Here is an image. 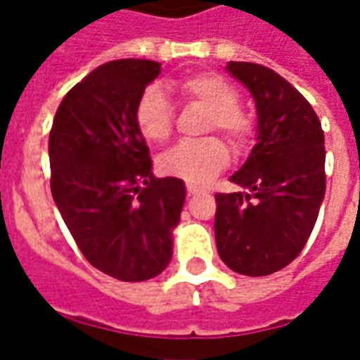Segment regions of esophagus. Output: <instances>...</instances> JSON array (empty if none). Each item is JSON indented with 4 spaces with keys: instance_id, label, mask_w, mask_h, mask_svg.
<instances>
[{
    "instance_id": "esophagus-1",
    "label": "esophagus",
    "mask_w": 360,
    "mask_h": 360,
    "mask_svg": "<svg viewBox=\"0 0 360 360\" xmlns=\"http://www.w3.org/2000/svg\"><path fill=\"white\" fill-rule=\"evenodd\" d=\"M187 193L188 195H198V193H200V188L195 187V185H187Z\"/></svg>"
}]
</instances>
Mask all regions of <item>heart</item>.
I'll use <instances>...</instances> for the list:
<instances>
[{"label":"heart","mask_w":360,"mask_h":360,"mask_svg":"<svg viewBox=\"0 0 360 360\" xmlns=\"http://www.w3.org/2000/svg\"><path fill=\"white\" fill-rule=\"evenodd\" d=\"M181 94L208 108L206 129H218L237 148L249 141V115L237 105L239 94L231 82L216 73H191L177 81ZM134 121L141 134L150 142H165L172 134L173 105L158 84L142 90L134 108ZM231 152L218 136L200 141H183L160 156V169L191 185H206L229 164Z\"/></svg>","instance_id":"1"}]
</instances>
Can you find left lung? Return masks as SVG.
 Listing matches in <instances>:
<instances>
[{
    "label": "left lung",
    "instance_id": "1",
    "mask_svg": "<svg viewBox=\"0 0 360 360\" xmlns=\"http://www.w3.org/2000/svg\"><path fill=\"white\" fill-rule=\"evenodd\" d=\"M227 73L257 105V144L229 181L245 191L216 195L219 258L243 276H270L299 257L326 193L320 119L276 71L229 61Z\"/></svg>",
    "mask_w": 360,
    "mask_h": 360
}]
</instances>
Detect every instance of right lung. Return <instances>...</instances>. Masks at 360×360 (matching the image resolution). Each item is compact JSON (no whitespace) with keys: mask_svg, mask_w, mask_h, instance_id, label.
Wrapping results in <instances>:
<instances>
[{"mask_svg":"<svg viewBox=\"0 0 360 360\" xmlns=\"http://www.w3.org/2000/svg\"><path fill=\"white\" fill-rule=\"evenodd\" d=\"M158 61L103 63L67 92L50 131L51 196L90 264L119 281H146L167 268L187 188L156 179L134 121Z\"/></svg>","mask_w":360,"mask_h":360,"instance_id":"1","label":"right lung"}]
</instances>
